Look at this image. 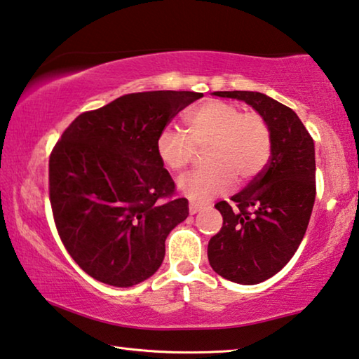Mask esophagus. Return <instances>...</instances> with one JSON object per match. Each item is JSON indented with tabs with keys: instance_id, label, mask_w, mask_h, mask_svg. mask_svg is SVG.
<instances>
[{
	"instance_id": "obj_1",
	"label": "esophagus",
	"mask_w": 359,
	"mask_h": 359,
	"mask_svg": "<svg viewBox=\"0 0 359 359\" xmlns=\"http://www.w3.org/2000/svg\"><path fill=\"white\" fill-rule=\"evenodd\" d=\"M189 211H190V214H196L198 211H201V205H196V203H190Z\"/></svg>"
}]
</instances>
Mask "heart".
Listing matches in <instances>:
<instances>
[{
    "label": "heart",
    "instance_id": "obj_1",
    "mask_svg": "<svg viewBox=\"0 0 359 359\" xmlns=\"http://www.w3.org/2000/svg\"><path fill=\"white\" fill-rule=\"evenodd\" d=\"M185 132L164 128L156 138L159 161L180 174L194 161L196 149L206 148L208 168L180 180L179 189L194 201H210L232 189L235 179L248 182L269 163L272 133L259 112H243L238 104L211 100L184 116Z\"/></svg>",
    "mask_w": 359,
    "mask_h": 359
}]
</instances>
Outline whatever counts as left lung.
Listing matches in <instances>:
<instances>
[{
	"mask_svg": "<svg viewBox=\"0 0 359 359\" xmlns=\"http://www.w3.org/2000/svg\"><path fill=\"white\" fill-rule=\"evenodd\" d=\"M250 104L272 133L269 163L231 200L216 203L224 224L208 243V259L224 279L255 285L295 255L316 198L314 142L288 106L259 92H214Z\"/></svg>",
	"mask_w": 359,
	"mask_h": 359,
	"instance_id": "obj_1",
	"label": "left lung"
}]
</instances>
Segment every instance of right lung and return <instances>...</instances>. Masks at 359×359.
<instances>
[{
  "mask_svg": "<svg viewBox=\"0 0 359 359\" xmlns=\"http://www.w3.org/2000/svg\"><path fill=\"white\" fill-rule=\"evenodd\" d=\"M195 92L124 95L77 116L50 156L53 217L67 253L93 279L132 287L159 269L187 198L156 154L159 132Z\"/></svg>",
  "mask_w": 359,
  "mask_h": 359,
  "instance_id": "add662e5",
  "label": "right lung"
}]
</instances>
